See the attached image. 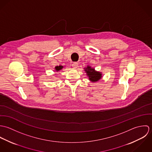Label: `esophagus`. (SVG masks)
I'll list each match as a JSON object with an SVG mask.
<instances>
[{"label":"esophagus","mask_w":152,"mask_h":152,"mask_svg":"<svg viewBox=\"0 0 152 152\" xmlns=\"http://www.w3.org/2000/svg\"><path fill=\"white\" fill-rule=\"evenodd\" d=\"M72 67H73L74 68H77L78 66V63H77V62H74V63L72 64Z\"/></svg>","instance_id":"1"}]
</instances>
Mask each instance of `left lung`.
<instances>
[{"label":"left lung","mask_w":152,"mask_h":152,"mask_svg":"<svg viewBox=\"0 0 152 152\" xmlns=\"http://www.w3.org/2000/svg\"><path fill=\"white\" fill-rule=\"evenodd\" d=\"M87 73V75H88L89 79L92 82H96L101 78V72L95 71L94 68H91V66H88L86 69H85Z\"/></svg>","instance_id":"obj_1"}]
</instances>
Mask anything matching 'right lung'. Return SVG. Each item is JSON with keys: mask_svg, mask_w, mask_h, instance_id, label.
Returning <instances> with one entry per match:
<instances>
[{"mask_svg": "<svg viewBox=\"0 0 152 152\" xmlns=\"http://www.w3.org/2000/svg\"><path fill=\"white\" fill-rule=\"evenodd\" d=\"M63 68V66H61V65H60V66H57L55 67L56 70L57 71H58L61 69Z\"/></svg>", "mask_w": 152, "mask_h": 152, "instance_id": "1", "label": "right lung"}]
</instances>
